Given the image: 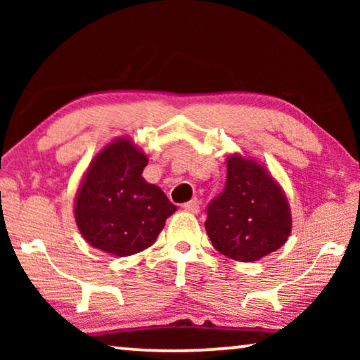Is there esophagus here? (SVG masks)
Listing matches in <instances>:
<instances>
[{
    "instance_id": "34e87169",
    "label": "esophagus",
    "mask_w": 360,
    "mask_h": 360,
    "mask_svg": "<svg viewBox=\"0 0 360 360\" xmlns=\"http://www.w3.org/2000/svg\"><path fill=\"white\" fill-rule=\"evenodd\" d=\"M184 210L185 211H188V213H193V214H196L200 211V201L198 200H191V201H188V203H185L184 205Z\"/></svg>"
}]
</instances>
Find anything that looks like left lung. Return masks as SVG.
I'll use <instances>...</instances> for the list:
<instances>
[{
  "mask_svg": "<svg viewBox=\"0 0 360 360\" xmlns=\"http://www.w3.org/2000/svg\"><path fill=\"white\" fill-rule=\"evenodd\" d=\"M205 229L214 249L252 262L282 248L292 231L283 191L252 159H228L226 186L206 208Z\"/></svg>",
  "mask_w": 360,
  "mask_h": 360,
  "instance_id": "left-lung-1",
  "label": "left lung"
}]
</instances>
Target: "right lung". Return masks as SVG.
Here are the masks:
<instances>
[{
	"mask_svg": "<svg viewBox=\"0 0 360 360\" xmlns=\"http://www.w3.org/2000/svg\"><path fill=\"white\" fill-rule=\"evenodd\" d=\"M147 157L127 139L105 147L78 190L75 219L88 243L108 254L132 255L150 248L175 213L159 186L147 184Z\"/></svg>",
	"mask_w": 360,
	"mask_h": 360,
	"instance_id": "right-lung-1",
	"label": "right lung"
}]
</instances>
